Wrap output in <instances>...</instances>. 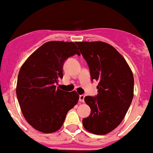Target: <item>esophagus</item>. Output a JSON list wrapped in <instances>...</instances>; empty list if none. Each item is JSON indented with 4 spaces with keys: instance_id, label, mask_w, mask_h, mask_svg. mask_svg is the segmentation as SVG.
Here are the masks:
<instances>
[{
    "instance_id": "esophagus-1",
    "label": "esophagus",
    "mask_w": 153,
    "mask_h": 153,
    "mask_svg": "<svg viewBox=\"0 0 153 153\" xmlns=\"http://www.w3.org/2000/svg\"><path fill=\"white\" fill-rule=\"evenodd\" d=\"M84 100H85V95H79V101H80V102H84Z\"/></svg>"
}]
</instances>
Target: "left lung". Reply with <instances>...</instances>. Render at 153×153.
Returning a JSON list of instances; mask_svg holds the SVG:
<instances>
[{"label":"left lung","instance_id":"left-lung-1","mask_svg":"<svg viewBox=\"0 0 153 153\" xmlns=\"http://www.w3.org/2000/svg\"><path fill=\"white\" fill-rule=\"evenodd\" d=\"M89 67L91 80L99 82L96 97L85 96L91 114L82 120L84 128L105 135L122 123L134 95L132 71L123 56L109 44L75 42Z\"/></svg>","mask_w":153,"mask_h":153}]
</instances>
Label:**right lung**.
<instances>
[{"label":"right lung","instance_id":"obj_1","mask_svg":"<svg viewBox=\"0 0 153 153\" xmlns=\"http://www.w3.org/2000/svg\"><path fill=\"white\" fill-rule=\"evenodd\" d=\"M80 55L74 42L53 41L42 45L22 65L16 93L22 114L39 132L51 133L60 129L68 111L78 103L79 95L57 88L63 78L65 60Z\"/></svg>","mask_w":153,"mask_h":153}]
</instances>
